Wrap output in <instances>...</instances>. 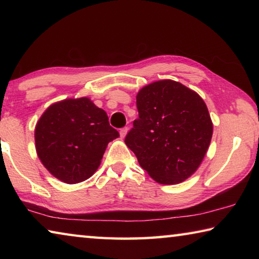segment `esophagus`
<instances>
[{"mask_svg": "<svg viewBox=\"0 0 259 259\" xmlns=\"http://www.w3.org/2000/svg\"><path fill=\"white\" fill-rule=\"evenodd\" d=\"M128 128H122L121 130H120V135H121V137L122 138H124L125 136H126V134H128Z\"/></svg>", "mask_w": 259, "mask_h": 259, "instance_id": "obj_1", "label": "esophagus"}]
</instances>
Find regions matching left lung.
<instances>
[{"instance_id":"1","label":"left lung","mask_w":259,"mask_h":259,"mask_svg":"<svg viewBox=\"0 0 259 259\" xmlns=\"http://www.w3.org/2000/svg\"><path fill=\"white\" fill-rule=\"evenodd\" d=\"M139 119L125 137L140 166L163 185L191 177L212 137V121L199 94L181 82L160 80L138 91Z\"/></svg>"}]
</instances>
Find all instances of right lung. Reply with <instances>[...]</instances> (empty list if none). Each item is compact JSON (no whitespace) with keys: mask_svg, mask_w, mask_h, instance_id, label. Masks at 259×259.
Returning a JSON list of instances; mask_svg holds the SVG:
<instances>
[{"mask_svg":"<svg viewBox=\"0 0 259 259\" xmlns=\"http://www.w3.org/2000/svg\"><path fill=\"white\" fill-rule=\"evenodd\" d=\"M34 137L48 171L60 182L77 184L97 171L108 143L120 135L104 109L81 97L50 105L35 125Z\"/></svg>","mask_w":259,"mask_h":259,"instance_id":"obj_1","label":"right lung"}]
</instances>
